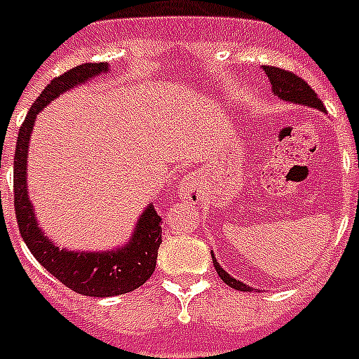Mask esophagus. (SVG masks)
I'll return each mask as SVG.
<instances>
[{"instance_id":"esophagus-1","label":"esophagus","mask_w":359,"mask_h":359,"mask_svg":"<svg viewBox=\"0 0 359 359\" xmlns=\"http://www.w3.org/2000/svg\"><path fill=\"white\" fill-rule=\"evenodd\" d=\"M203 182H205V180H203V177H201L199 173H189L188 177H184L182 182H180L179 195L184 201H191V203L199 201L201 197H203V194H205V186H203Z\"/></svg>"}]
</instances>
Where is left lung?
<instances>
[{
    "label": "left lung",
    "instance_id": "8db88e82",
    "mask_svg": "<svg viewBox=\"0 0 359 359\" xmlns=\"http://www.w3.org/2000/svg\"><path fill=\"white\" fill-rule=\"evenodd\" d=\"M265 75L269 77L271 90L276 97H280L282 101H287V103H297L304 104V107H310V109H317L325 112V107H323V101L317 97V94L308 86V83H304L299 75L291 74V72H285L280 68H273V66H264ZM212 262H214V267L217 271V275L221 276V280L225 282L226 285L234 287L238 291H250L252 287L247 284H243L241 280H236L234 276H230L223 267L219 265V262L215 260L214 252H212Z\"/></svg>",
    "mask_w": 359,
    "mask_h": 359
}]
</instances>
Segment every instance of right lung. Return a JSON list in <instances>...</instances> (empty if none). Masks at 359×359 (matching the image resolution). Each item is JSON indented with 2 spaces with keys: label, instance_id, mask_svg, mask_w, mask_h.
Returning <instances> with one entry per match:
<instances>
[{
  "label": "right lung",
  "instance_id": "1",
  "mask_svg": "<svg viewBox=\"0 0 359 359\" xmlns=\"http://www.w3.org/2000/svg\"><path fill=\"white\" fill-rule=\"evenodd\" d=\"M109 69L110 66L107 62H86L53 79L29 109L25 121L20 127L14 154V210L25 245L57 280L68 285L75 293L86 297L123 295L149 280L156 267L158 247L162 243V217L156 214L153 205L147 206L136 221L129 240L116 249H60L38 225L33 203L29 201L27 153L38 114L43 112V109L64 92L88 83L99 75L109 74Z\"/></svg>",
  "mask_w": 359,
  "mask_h": 359
}]
</instances>
